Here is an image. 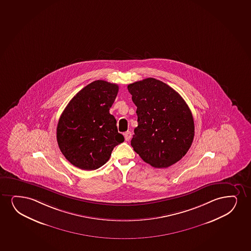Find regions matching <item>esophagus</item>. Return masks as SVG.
I'll use <instances>...</instances> for the list:
<instances>
[{"label":"esophagus","mask_w":251,"mask_h":251,"mask_svg":"<svg viewBox=\"0 0 251 251\" xmlns=\"http://www.w3.org/2000/svg\"><path fill=\"white\" fill-rule=\"evenodd\" d=\"M124 136L126 141H129V140L131 138V132H130V131H126V132L124 134Z\"/></svg>","instance_id":"obj_1"}]
</instances>
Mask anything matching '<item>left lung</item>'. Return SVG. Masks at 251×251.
Listing matches in <instances>:
<instances>
[{"label": "left lung", "instance_id": "1", "mask_svg": "<svg viewBox=\"0 0 251 251\" xmlns=\"http://www.w3.org/2000/svg\"><path fill=\"white\" fill-rule=\"evenodd\" d=\"M127 88L137 107L138 122L130 145L154 168L174 165L187 153L194 140L190 108L178 92L154 78L132 83Z\"/></svg>", "mask_w": 251, "mask_h": 251}]
</instances>
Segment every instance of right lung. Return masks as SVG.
Wrapping results in <instances>:
<instances>
[{"label": "right lung", "instance_id": "add662e5", "mask_svg": "<svg viewBox=\"0 0 251 251\" xmlns=\"http://www.w3.org/2000/svg\"><path fill=\"white\" fill-rule=\"evenodd\" d=\"M119 86L95 80L80 90L61 114L57 141L72 165L85 171L99 169L108 161L115 146L124 142L116 120L109 114Z\"/></svg>", "mask_w": 251, "mask_h": 251}]
</instances>
